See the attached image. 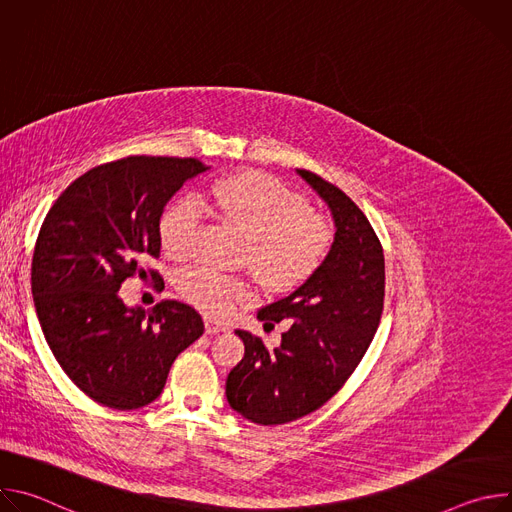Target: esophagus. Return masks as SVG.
Returning a JSON list of instances; mask_svg holds the SVG:
<instances>
[{"mask_svg":"<svg viewBox=\"0 0 512 512\" xmlns=\"http://www.w3.org/2000/svg\"><path fill=\"white\" fill-rule=\"evenodd\" d=\"M204 328H206V334H218V332L229 330V326L225 322H218V320H212V318L204 320Z\"/></svg>","mask_w":512,"mask_h":512,"instance_id":"34e87169","label":"esophagus"}]
</instances>
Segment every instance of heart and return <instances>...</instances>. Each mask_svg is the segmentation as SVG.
Wrapping results in <instances>:
<instances>
[{
    "instance_id": "obj_1",
    "label": "heart",
    "mask_w": 512,
    "mask_h": 512,
    "mask_svg": "<svg viewBox=\"0 0 512 512\" xmlns=\"http://www.w3.org/2000/svg\"><path fill=\"white\" fill-rule=\"evenodd\" d=\"M200 204L245 237L241 261L271 291H285L310 279L334 243L328 218L312 212L304 196L263 174H235L212 184L198 202L184 198L162 212L158 235L172 259L194 253L202 229ZM176 287L188 304L210 316H223L253 296L243 277L206 263L186 267Z\"/></svg>"
}]
</instances>
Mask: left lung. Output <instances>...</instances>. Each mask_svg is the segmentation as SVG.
<instances>
[{"label":"left lung","mask_w":512,"mask_h":512,"mask_svg":"<svg viewBox=\"0 0 512 512\" xmlns=\"http://www.w3.org/2000/svg\"><path fill=\"white\" fill-rule=\"evenodd\" d=\"M298 174L328 204L336 233L320 269L257 312L265 330L289 324L277 348L237 330L245 356L227 377V401L259 425L296 421L330 401L371 346L385 302V255L369 218L338 186Z\"/></svg>","instance_id":"1"}]
</instances>
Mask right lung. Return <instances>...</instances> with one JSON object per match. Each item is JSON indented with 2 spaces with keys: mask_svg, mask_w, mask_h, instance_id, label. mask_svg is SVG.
<instances>
[{
  "mask_svg": "<svg viewBox=\"0 0 512 512\" xmlns=\"http://www.w3.org/2000/svg\"><path fill=\"white\" fill-rule=\"evenodd\" d=\"M196 158L127 156L72 182L52 204L32 257V296L44 338L87 397L139 409L164 391L176 356L204 332L200 314L178 300L127 308V277L162 275L158 225L166 202L204 172Z\"/></svg>",
  "mask_w": 512,
  "mask_h": 512,
  "instance_id": "right-lung-1",
  "label": "right lung"
}]
</instances>
